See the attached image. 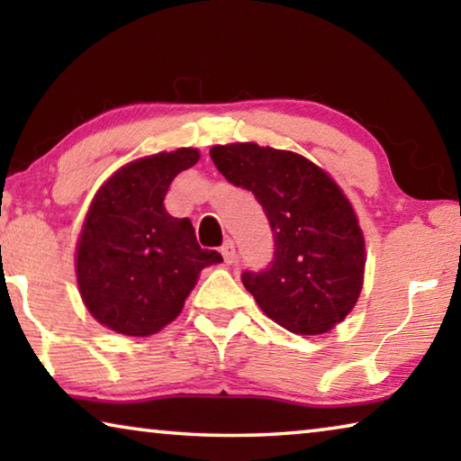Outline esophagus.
Returning a JSON list of instances; mask_svg holds the SVG:
<instances>
[{
  "label": "esophagus",
  "mask_w": 461,
  "mask_h": 461,
  "mask_svg": "<svg viewBox=\"0 0 461 461\" xmlns=\"http://www.w3.org/2000/svg\"><path fill=\"white\" fill-rule=\"evenodd\" d=\"M220 252H221V256H223V262H225V264H231L233 260H236V246H233L231 240L225 241Z\"/></svg>",
  "instance_id": "1"
}]
</instances>
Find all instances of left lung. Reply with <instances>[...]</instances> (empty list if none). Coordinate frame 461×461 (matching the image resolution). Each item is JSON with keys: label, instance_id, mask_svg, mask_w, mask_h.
I'll use <instances>...</instances> for the list:
<instances>
[{"label": "left lung", "instance_id": "obj_1", "mask_svg": "<svg viewBox=\"0 0 461 461\" xmlns=\"http://www.w3.org/2000/svg\"><path fill=\"white\" fill-rule=\"evenodd\" d=\"M231 185L254 193L275 238V258L241 283L272 321L301 335L333 330L354 309L366 248L352 203L305 156L238 142L212 148Z\"/></svg>", "mask_w": 461, "mask_h": 461}]
</instances>
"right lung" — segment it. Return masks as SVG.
<instances>
[{
    "mask_svg": "<svg viewBox=\"0 0 461 461\" xmlns=\"http://www.w3.org/2000/svg\"><path fill=\"white\" fill-rule=\"evenodd\" d=\"M199 150L146 156L122 167L91 201L77 244V283L85 307L101 325L146 338L175 321L199 272L223 262L201 249L191 220L168 215L165 197Z\"/></svg>",
    "mask_w": 461,
    "mask_h": 461,
    "instance_id": "add662e5",
    "label": "right lung"
}]
</instances>
